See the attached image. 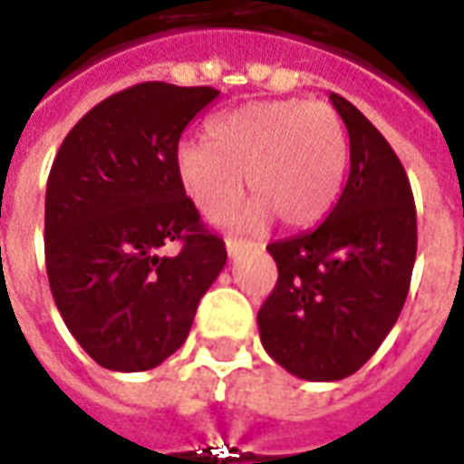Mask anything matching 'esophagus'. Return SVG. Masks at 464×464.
Listing matches in <instances>:
<instances>
[{"label": "esophagus", "mask_w": 464, "mask_h": 464, "mask_svg": "<svg viewBox=\"0 0 464 464\" xmlns=\"http://www.w3.org/2000/svg\"><path fill=\"white\" fill-rule=\"evenodd\" d=\"M248 246H251L248 241H236V238H226V251H228V256H231V258H236L238 253L246 251Z\"/></svg>", "instance_id": "1"}]
</instances>
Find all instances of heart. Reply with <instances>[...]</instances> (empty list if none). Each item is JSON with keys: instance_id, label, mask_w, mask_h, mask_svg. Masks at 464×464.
I'll return each instance as SVG.
<instances>
[{"instance_id": "heart-1", "label": "heart", "mask_w": 464, "mask_h": 464, "mask_svg": "<svg viewBox=\"0 0 464 464\" xmlns=\"http://www.w3.org/2000/svg\"><path fill=\"white\" fill-rule=\"evenodd\" d=\"M211 143L183 139L176 171L183 191L206 218L238 203L243 176L256 196L233 213L238 228L308 226L328 213L341 191L348 143L341 116L325 102H253L208 126Z\"/></svg>"}]
</instances>
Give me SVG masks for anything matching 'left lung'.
Returning a JSON list of instances; mask_svg holds the SVG:
<instances>
[{"label": "left lung", "mask_w": 464, "mask_h": 464, "mask_svg": "<svg viewBox=\"0 0 464 464\" xmlns=\"http://www.w3.org/2000/svg\"><path fill=\"white\" fill-rule=\"evenodd\" d=\"M350 136V173L328 218L268 246L276 288L258 311L266 353L295 378L360 370L392 331L410 291L418 216L408 173L385 136L331 94Z\"/></svg>", "instance_id": "8db88e82"}]
</instances>
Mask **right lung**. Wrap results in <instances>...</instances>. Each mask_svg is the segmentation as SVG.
Wrapping results in <instances>:
<instances>
[{
	"mask_svg": "<svg viewBox=\"0 0 464 464\" xmlns=\"http://www.w3.org/2000/svg\"><path fill=\"white\" fill-rule=\"evenodd\" d=\"M218 92L146 82L79 119L56 153L44 208L49 288L102 368L141 372L181 348L226 266L176 171L183 129ZM176 256H161L169 242Z\"/></svg>",
	"mask_w": 464,
	"mask_h": 464,
	"instance_id": "obj_1",
	"label": "right lung"
}]
</instances>
